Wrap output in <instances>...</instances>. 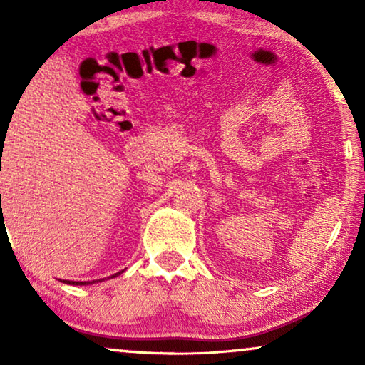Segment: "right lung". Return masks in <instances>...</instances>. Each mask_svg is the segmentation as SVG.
Listing matches in <instances>:
<instances>
[{"label":"right lung","mask_w":365,"mask_h":365,"mask_svg":"<svg viewBox=\"0 0 365 365\" xmlns=\"http://www.w3.org/2000/svg\"><path fill=\"white\" fill-rule=\"evenodd\" d=\"M119 274H123V271L121 272H116V274H113L111 277H116V276H119ZM61 282H64V284H69V286H88V284H94V282H98V281H93V282H89V281H61ZM101 282V281H99Z\"/></svg>","instance_id":"right-lung-1"}]
</instances>
